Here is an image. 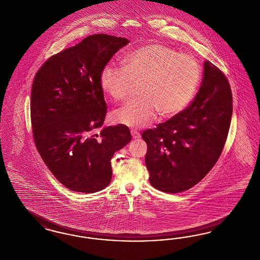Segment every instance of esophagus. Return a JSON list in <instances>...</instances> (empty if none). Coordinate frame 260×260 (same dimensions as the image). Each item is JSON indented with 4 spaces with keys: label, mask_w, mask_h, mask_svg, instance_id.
<instances>
[{
    "label": "esophagus",
    "mask_w": 260,
    "mask_h": 260,
    "mask_svg": "<svg viewBox=\"0 0 260 260\" xmlns=\"http://www.w3.org/2000/svg\"><path fill=\"white\" fill-rule=\"evenodd\" d=\"M131 134H132L133 137H134L135 139H137V138L140 137V134H139L137 131H135V129H132V131H131Z\"/></svg>",
    "instance_id": "34e87169"
}]
</instances>
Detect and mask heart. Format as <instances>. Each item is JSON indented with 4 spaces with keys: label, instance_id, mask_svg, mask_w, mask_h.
I'll use <instances>...</instances> for the list:
<instances>
[{
    "label": "heart",
    "instance_id": "obj_1",
    "mask_svg": "<svg viewBox=\"0 0 260 260\" xmlns=\"http://www.w3.org/2000/svg\"><path fill=\"white\" fill-rule=\"evenodd\" d=\"M123 68L107 63L100 75L102 90L112 101L126 100L139 84V98L115 111L113 121L129 127L149 125L156 113L167 118L180 112L198 89L201 70L190 55L159 43H150L128 53Z\"/></svg>",
    "mask_w": 260,
    "mask_h": 260
}]
</instances>
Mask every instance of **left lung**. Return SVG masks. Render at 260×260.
<instances>
[{"label": "left lung", "instance_id": "left-lung-1", "mask_svg": "<svg viewBox=\"0 0 260 260\" xmlns=\"http://www.w3.org/2000/svg\"><path fill=\"white\" fill-rule=\"evenodd\" d=\"M232 109L228 78L206 60L201 87L191 104L141 135L148 147L150 184L164 192L177 193L199 183L222 152Z\"/></svg>", "mask_w": 260, "mask_h": 260}]
</instances>
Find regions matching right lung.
Segmentation results:
<instances>
[{
    "label": "right lung",
    "mask_w": 260,
    "mask_h": 260,
    "mask_svg": "<svg viewBox=\"0 0 260 260\" xmlns=\"http://www.w3.org/2000/svg\"><path fill=\"white\" fill-rule=\"evenodd\" d=\"M125 38L95 34L45 61L31 85L32 138L55 178L73 191L92 193L112 178L111 158L131 140L126 125H104L107 106L100 75Z\"/></svg>",
    "instance_id": "1"
}]
</instances>
